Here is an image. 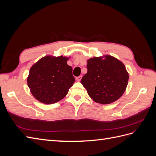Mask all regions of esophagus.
Segmentation results:
<instances>
[{
    "label": "esophagus",
    "mask_w": 156,
    "mask_h": 156,
    "mask_svg": "<svg viewBox=\"0 0 156 156\" xmlns=\"http://www.w3.org/2000/svg\"><path fill=\"white\" fill-rule=\"evenodd\" d=\"M81 79H82V76H81V75H80V76H78V77H76V81H80L81 80Z\"/></svg>",
    "instance_id": "obj_1"
}]
</instances>
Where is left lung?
Here are the masks:
<instances>
[{"mask_svg": "<svg viewBox=\"0 0 156 156\" xmlns=\"http://www.w3.org/2000/svg\"><path fill=\"white\" fill-rule=\"evenodd\" d=\"M87 73L81 83L88 96L101 104L116 101L126 90L129 79L124 64L110 55L87 60Z\"/></svg>", "mask_w": 156, "mask_h": 156, "instance_id": "1", "label": "left lung"}]
</instances>
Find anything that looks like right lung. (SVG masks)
I'll return each mask as SVG.
<instances>
[{
	"label": "right lung",
	"mask_w": 156,
	"mask_h": 156,
	"mask_svg": "<svg viewBox=\"0 0 156 156\" xmlns=\"http://www.w3.org/2000/svg\"><path fill=\"white\" fill-rule=\"evenodd\" d=\"M68 58L47 56L31 67L27 78L28 86L36 100L51 104L63 99L75 82Z\"/></svg>",
	"instance_id": "right-lung-1"
}]
</instances>
